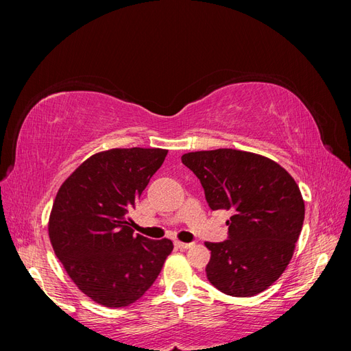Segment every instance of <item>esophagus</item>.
Returning a JSON list of instances; mask_svg holds the SVG:
<instances>
[{"label":"esophagus","instance_id":"1","mask_svg":"<svg viewBox=\"0 0 351 351\" xmlns=\"http://www.w3.org/2000/svg\"><path fill=\"white\" fill-rule=\"evenodd\" d=\"M176 246L178 247V249H190L193 246L192 243H183V241H176Z\"/></svg>","mask_w":351,"mask_h":351}]
</instances>
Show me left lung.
<instances>
[{"label": "left lung", "mask_w": 351, "mask_h": 351, "mask_svg": "<svg viewBox=\"0 0 351 351\" xmlns=\"http://www.w3.org/2000/svg\"><path fill=\"white\" fill-rule=\"evenodd\" d=\"M183 164L205 190L212 210H230L228 240L205 241L209 282L232 297L267 290L289 267L304 219L294 178L272 159L237 149L189 152Z\"/></svg>", "instance_id": "1"}]
</instances>
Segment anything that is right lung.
<instances>
[{
	"mask_svg": "<svg viewBox=\"0 0 351 351\" xmlns=\"http://www.w3.org/2000/svg\"><path fill=\"white\" fill-rule=\"evenodd\" d=\"M167 154L159 147L102 151L58 189L48 221L52 249L71 281L95 303H134L173 252L171 240L133 234L129 217Z\"/></svg>",
	"mask_w": 351,
	"mask_h": 351,
	"instance_id": "add662e5",
	"label": "right lung"
}]
</instances>
